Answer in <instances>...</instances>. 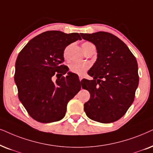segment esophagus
I'll return each mask as SVG.
<instances>
[{"label":"esophagus","instance_id":"1","mask_svg":"<svg viewBox=\"0 0 153 153\" xmlns=\"http://www.w3.org/2000/svg\"><path fill=\"white\" fill-rule=\"evenodd\" d=\"M79 80H80V81L82 80V77H81V76L79 77Z\"/></svg>","mask_w":153,"mask_h":153}]
</instances>
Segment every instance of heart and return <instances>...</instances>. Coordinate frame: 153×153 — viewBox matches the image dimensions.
I'll use <instances>...</instances> for the list:
<instances>
[{"label":"heart","instance_id":"obj_1","mask_svg":"<svg viewBox=\"0 0 153 153\" xmlns=\"http://www.w3.org/2000/svg\"><path fill=\"white\" fill-rule=\"evenodd\" d=\"M82 49L85 52H87L91 48L94 47V45L90 42H85L82 45ZM68 48H66L64 50V57L66 58L68 56ZM89 68V64L87 63H79V62H72L69 64V70L71 72L78 75H83L88 71Z\"/></svg>","mask_w":153,"mask_h":153}]
</instances>
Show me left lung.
I'll return each mask as SVG.
<instances>
[{
  "instance_id": "left-lung-1",
  "label": "left lung",
  "mask_w": 153,
  "mask_h": 153,
  "mask_svg": "<svg viewBox=\"0 0 153 153\" xmlns=\"http://www.w3.org/2000/svg\"><path fill=\"white\" fill-rule=\"evenodd\" d=\"M83 39L95 45L97 59L89 71L92 80H82L90 93L84 104L87 117L101 123L118 120L127 113L138 85V64L128 47L108 32L82 33Z\"/></svg>"
}]
</instances>
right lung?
<instances>
[{
  "mask_svg": "<svg viewBox=\"0 0 153 153\" xmlns=\"http://www.w3.org/2000/svg\"><path fill=\"white\" fill-rule=\"evenodd\" d=\"M78 40H81L78 33L48 30L30 40L19 52L15 73L18 97L35 120H62L68 102L80 90L81 86L72 82L71 73L64 76L68 70L62 64L65 48ZM53 76L58 78L54 83Z\"/></svg>",
  "mask_w": 153,
  "mask_h": 153,
  "instance_id": "add662e5",
  "label": "right lung"
}]
</instances>
